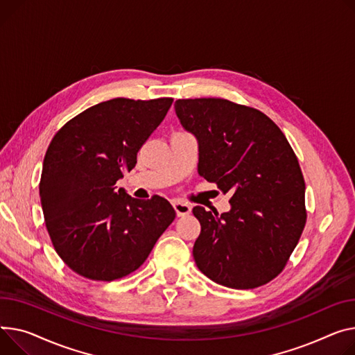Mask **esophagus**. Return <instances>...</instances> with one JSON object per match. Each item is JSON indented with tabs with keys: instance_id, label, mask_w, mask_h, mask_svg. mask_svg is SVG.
<instances>
[{
	"instance_id": "1",
	"label": "esophagus",
	"mask_w": 355,
	"mask_h": 355,
	"mask_svg": "<svg viewBox=\"0 0 355 355\" xmlns=\"http://www.w3.org/2000/svg\"><path fill=\"white\" fill-rule=\"evenodd\" d=\"M173 207L177 212L178 217H184V216H188L191 212V205L185 202V201H181V200H177L173 202Z\"/></svg>"
}]
</instances>
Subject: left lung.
<instances>
[{
    "mask_svg": "<svg viewBox=\"0 0 355 355\" xmlns=\"http://www.w3.org/2000/svg\"><path fill=\"white\" fill-rule=\"evenodd\" d=\"M198 141V174L231 194L228 212L194 207L196 264L217 284L264 286L286 267L305 225V182L286 135L255 108L223 98L177 100Z\"/></svg>",
    "mask_w": 355,
    "mask_h": 355,
    "instance_id": "left-lung-1",
    "label": "left lung"
}]
</instances>
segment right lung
Returning a JSON list of instances; mask_svg holds the SVG:
<instances>
[{
	"instance_id": "add662e5",
	"label": "right lung",
	"mask_w": 355,
	"mask_h": 355,
	"mask_svg": "<svg viewBox=\"0 0 355 355\" xmlns=\"http://www.w3.org/2000/svg\"><path fill=\"white\" fill-rule=\"evenodd\" d=\"M171 104L114 98L87 108L54 135L40 198L53 245L77 274L96 281L131 274L174 221L165 198L139 201L115 187Z\"/></svg>"
}]
</instances>
